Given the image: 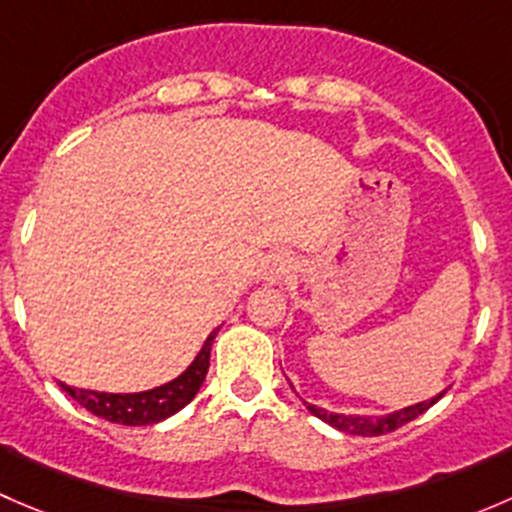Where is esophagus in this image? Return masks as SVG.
Listing matches in <instances>:
<instances>
[{"label": "esophagus", "mask_w": 512, "mask_h": 512, "mask_svg": "<svg viewBox=\"0 0 512 512\" xmlns=\"http://www.w3.org/2000/svg\"><path fill=\"white\" fill-rule=\"evenodd\" d=\"M289 272H292V257L287 252H272V255L265 257V262L260 267V277L265 282H270V285H277V282L285 280Z\"/></svg>", "instance_id": "esophagus-1"}]
</instances>
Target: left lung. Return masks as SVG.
Instances as JSON below:
<instances>
[{"mask_svg": "<svg viewBox=\"0 0 512 512\" xmlns=\"http://www.w3.org/2000/svg\"><path fill=\"white\" fill-rule=\"evenodd\" d=\"M289 386H292V384H289ZM443 394H446V391H441V394H438V396H433L431 401H421V404L406 406V409L394 411V414H386V416L332 414V411H324V409H319V406L307 404V401H302V404L307 406L309 414L322 418L324 423H329V426L339 428V431H344V433H352V436H384V433L396 431V428H401V426H404V423L414 421V418L421 416L423 411L431 409V406L436 404V401L441 399Z\"/></svg>", "mask_w": 512, "mask_h": 512, "instance_id": "left-lung-1", "label": "left lung"}]
</instances>
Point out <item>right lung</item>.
Returning a JSON list of instances; mask_svg holds the SVG:
<instances>
[{
    "label": "right lung",
    "instance_id": "1",
    "mask_svg": "<svg viewBox=\"0 0 512 512\" xmlns=\"http://www.w3.org/2000/svg\"><path fill=\"white\" fill-rule=\"evenodd\" d=\"M213 332L205 339L203 349L195 356L193 364L178 376V379L168 381V384L158 386V389L141 391V394H103V391L76 389V386L59 381L61 389L84 406L86 411L98 418H106L111 423H123V426H148V423H158L163 418L178 414L180 409L195 399V394L203 386L205 374L210 366V349H213Z\"/></svg>",
    "mask_w": 512,
    "mask_h": 512
}]
</instances>
